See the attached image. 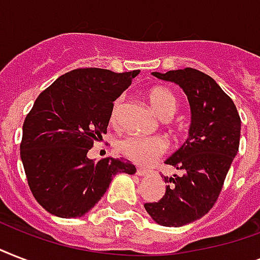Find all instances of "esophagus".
I'll list each match as a JSON object with an SVG mask.
<instances>
[{
    "instance_id": "obj_1",
    "label": "esophagus",
    "mask_w": 260,
    "mask_h": 260,
    "mask_svg": "<svg viewBox=\"0 0 260 260\" xmlns=\"http://www.w3.org/2000/svg\"><path fill=\"white\" fill-rule=\"evenodd\" d=\"M136 174L140 175V177H146V175L150 174V170H146V169H140V167H139L138 170H136Z\"/></svg>"
}]
</instances>
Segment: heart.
<instances>
[{"mask_svg": "<svg viewBox=\"0 0 260 260\" xmlns=\"http://www.w3.org/2000/svg\"><path fill=\"white\" fill-rule=\"evenodd\" d=\"M152 109L162 118H170L178 109V98L170 89L163 86H155L148 90L147 93ZM122 98H117L113 102L110 110V121L117 122L120 110H121ZM167 142L160 136H138V135H128L120 139L117 143L118 151L126 158L136 163H151L155 159L162 156L167 151Z\"/></svg>", "mask_w": 260, "mask_h": 260, "instance_id": "b5f03b06", "label": "heart"}]
</instances>
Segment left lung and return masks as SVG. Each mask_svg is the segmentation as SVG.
Returning <instances> with one entry per match:
<instances>
[{"label":"left lung","instance_id":"obj_1","mask_svg":"<svg viewBox=\"0 0 260 260\" xmlns=\"http://www.w3.org/2000/svg\"><path fill=\"white\" fill-rule=\"evenodd\" d=\"M183 89L191 109L189 139L166 160L181 175L165 177L166 193L144 208L165 226H181L202 217L216 204L240 144V116L232 98L205 73L186 67L152 73Z\"/></svg>","mask_w":260,"mask_h":260}]
</instances>
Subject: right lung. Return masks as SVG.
Wrapping results in <instances>:
<instances>
[{"label":"right lung","instance_id":"add662e5","mask_svg":"<svg viewBox=\"0 0 260 260\" xmlns=\"http://www.w3.org/2000/svg\"><path fill=\"white\" fill-rule=\"evenodd\" d=\"M138 74L75 69L39 94L22 124L20 156L30 191L47 212L81 217L116 174H135L129 160L106 156L93 162L87 151L102 140L114 100Z\"/></svg>","mask_w":260,"mask_h":260}]
</instances>
